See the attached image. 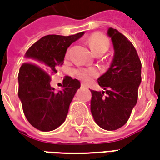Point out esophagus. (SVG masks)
Segmentation results:
<instances>
[{
    "label": "esophagus",
    "mask_w": 160,
    "mask_h": 160,
    "mask_svg": "<svg viewBox=\"0 0 160 160\" xmlns=\"http://www.w3.org/2000/svg\"><path fill=\"white\" fill-rule=\"evenodd\" d=\"M81 87H82V88H87V85H86L85 83H81Z\"/></svg>",
    "instance_id": "1"
}]
</instances>
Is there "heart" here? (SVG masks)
I'll use <instances>...</instances> for the list:
<instances>
[{
	"instance_id": "obj_1",
	"label": "heart",
	"mask_w": 160,
	"mask_h": 160,
	"mask_svg": "<svg viewBox=\"0 0 160 160\" xmlns=\"http://www.w3.org/2000/svg\"><path fill=\"white\" fill-rule=\"evenodd\" d=\"M89 45L92 52L97 55H102L104 52H106L109 47V40L108 39L105 35L101 34H92L88 40ZM70 53V49L67 51L66 56L68 57ZM74 74L76 77L81 79L84 82H90L94 77H97L98 72L94 68H78L74 70Z\"/></svg>"
}]
</instances>
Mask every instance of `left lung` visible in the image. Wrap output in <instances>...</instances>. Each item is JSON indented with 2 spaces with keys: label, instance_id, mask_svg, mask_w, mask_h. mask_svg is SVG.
<instances>
[{
  "label": "left lung",
  "instance_id": "1",
  "mask_svg": "<svg viewBox=\"0 0 160 160\" xmlns=\"http://www.w3.org/2000/svg\"><path fill=\"white\" fill-rule=\"evenodd\" d=\"M108 34L115 54L108 70L98 78L104 91H91V111L98 126L113 131L126 124L136 105L142 63L134 46L124 34L111 28Z\"/></svg>",
  "mask_w": 160,
  "mask_h": 160
}]
</instances>
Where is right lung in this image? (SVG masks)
Wrapping results in <instances>:
<instances>
[{
  "label": "right lung",
  "instance_id": "obj_1",
  "mask_svg": "<svg viewBox=\"0 0 160 160\" xmlns=\"http://www.w3.org/2000/svg\"><path fill=\"white\" fill-rule=\"evenodd\" d=\"M83 34L45 35L26 52L29 61L23 63L18 72V97L28 122L40 131H52L64 122L80 88L77 79L67 76L63 79V89L56 92L51 86V74L57 73L56 67L64 63L67 49Z\"/></svg>",
  "mask_w": 160,
  "mask_h": 160
}]
</instances>
